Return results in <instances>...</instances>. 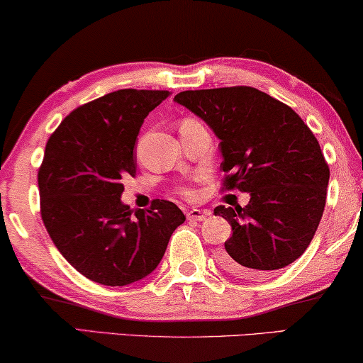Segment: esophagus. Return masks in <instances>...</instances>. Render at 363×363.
<instances>
[{"mask_svg": "<svg viewBox=\"0 0 363 363\" xmlns=\"http://www.w3.org/2000/svg\"><path fill=\"white\" fill-rule=\"evenodd\" d=\"M188 220H195V221H205L208 216H210V211L206 210H198V208H193V210H190L186 213Z\"/></svg>", "mask_w": 363, "mask_h": 363, "instance_id": "1", "label": "esophagus"}]
</instances>
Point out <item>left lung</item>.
<instances>
[{
	"instance_id": "1",
	"label": "left lung",
	"mask_w": 363,
	"mask_h": 363,
	"mask_svg": "<svg viewBox=\"0 0 363 363\" xmlns=\"http://www.w3.org/2000/svg\"><path fill=\"white\" fill-rule=\"evenodd\" d=\"M173 101L220 140L228 190L250 193L245 208H215L233 230L220 264L240 277H262L294 262L315 235L329 185L314 133L291 107L255 87L185 91Z\"/></svg>"
}]
</instances>
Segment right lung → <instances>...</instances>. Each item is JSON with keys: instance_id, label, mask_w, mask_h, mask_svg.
Listing matches in <instances>:
<instances>
[{"instance_id": "add662e5", "label": "right lung", "mask_w": 363, "mask_h": 363, "mask_svg": "<svg viewBox=\"0 0 363 363\" xmlns=\"http://www.w3.org/2000/svg\"><path fill=\"white\" fill-rule=\"evenodd\" d=\"M168 91L121 89L77 107L49 137L38 173L41 216L59 252L87 279L127 286L157 269L185 221L175 203L150 210L122 201L135 175L137 135Z\"/></svg>"}]
</instances>
